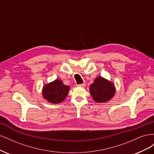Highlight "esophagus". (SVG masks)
Segmentation results:
<instances>
[{"label": "esophagus", "instance_id": "obj_1", "mask_svg": "<svg viewBox=\"0 0 154 154\" xmlns=\"http://www.w3.org/2000/svg\"><path fill=\"white\" fill-rule=\"evenodd\" d=\"M78 86L82 87H85V83H82V84H79V85H78Z\"/></svg>", "mask_w": 154, "mask_h": 154}]
</instances>
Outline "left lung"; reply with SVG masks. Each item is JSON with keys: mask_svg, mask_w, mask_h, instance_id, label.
Segmentation results:
<instances>
[{"mask_svg": "<svg viewBox=\"0 0 154 154\" xmlns=\"http://www.w3.org/2000/svg\"><path fill=\"white\" fill-rule=\"evenodd\" d=\"M89 91L92 99L97 103H106L114 96L116 87L112 82L97 76L90 85Z\"/></svg>", "mask_w": 154, "mask_h": 154, "instance_id": "obj_1", "label": "left lung"}]
</instances>
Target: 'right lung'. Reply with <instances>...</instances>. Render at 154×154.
Returning <instances> with one entry per match:
<instances>
[{
  "instance_id": "right-lung-1",
  "label": "right lung",
  "mask_w": 154,
  "mask_h": 154,
  "mask_svg": "<svg viewBox=\"0 0 154 154\" xmlns=\"http://www.w3.org/2000/svg\"><path fill=\"white\" fill-rule=\"evenodd\" d=\"M70 87L63 84L59 79L47 83L43 86L42 94L44 99L51 103H60L67 97Z\"/></svg>"
}]
</instances>
